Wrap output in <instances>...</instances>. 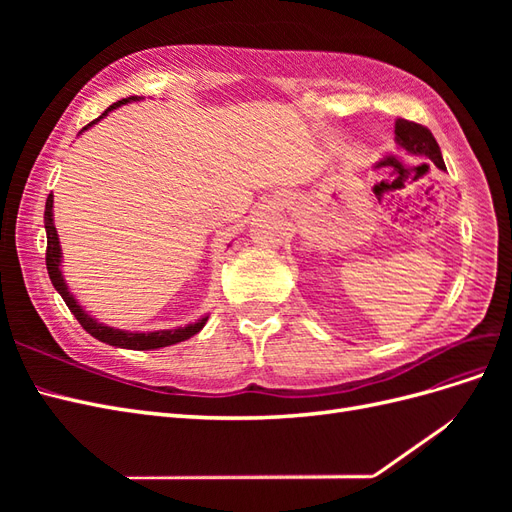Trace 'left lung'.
<instances>
[{"label":"left lung","instance_id":"1","mask_svg":"<svg viewBox=\"0 0 512 512\" xmlns=\"http://www.w3.org/2000/svg\"><path fill=\"white\" fill-rule=\"evenodd\" d=\"M395 141L401 149L412 153V156L429 158L440 170H446L436 138H433V134L425 126H418V123H414V121L397 119L395 121Z\"/></svg>","mask_w":512,"mask_h":512}]
</instances>
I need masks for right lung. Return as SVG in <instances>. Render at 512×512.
<instances>
[{"label":"right lung","mask_w":512,"mask_h":512,"mask_svg":"<svg viewBox=\"0 0 512 512\" xmlns=\"http://www.w3.org/2000/svg\"><path fill=\"white\" fill-rule=\"evenodd\" d=\"M141 100H145V98L143 96H130V98H123V100L115 102L113 106H108L98 119L87 123V126L79 134H83L91 126H96L100 119H104L108 113L115 111V108H119L123 104H130V102H141ZM44 228H46V269H49L51 282H53L55 290L61 294V299L66 301V305H68L70 312L74 314V318L81 322V327L89 335H94L96 339H100V342H104L108 346H115V348H128V350H158V348H166V346L185 342V339H190L192 335H196L207 324L209 316L198 318L196 322L185 324V327L160 329V331H123V329L108 327V324L100 322L98 318H94L89 312H85V307L79 301H76V297L70 292V288L64 280V273H61V260H64V256H61L59 235H57V228H55V222H53V194H49V198H46Z\"/></svg>","instance_id":"right-lung-1"}]
</instances>
